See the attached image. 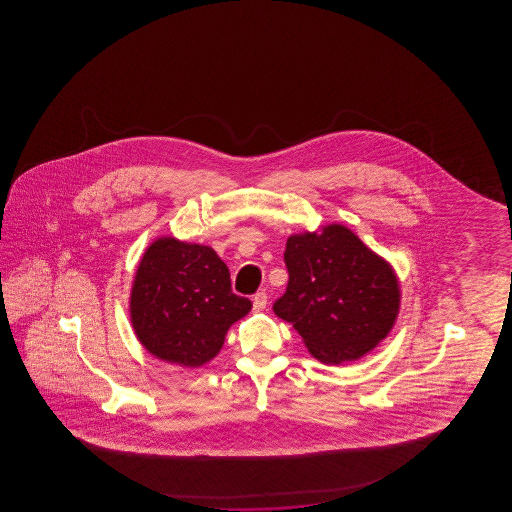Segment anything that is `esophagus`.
Instances as JSON below:
<instances>
[{"instance_id":"obj_1","label":"esophagus","mask_w":512,"mask_h":512,"mask_svg":"<svg viewBox=\"0 0 512 512\" xmlns=\"http://www.w3.org/2000/svg\"><path fill=\"white\" fill-rule=\"evenodd\" d=\"M265 305H267V294L256 293L252 296V309H254L256 313L263 311V309H265Z\"/></svg>"}]
</instances>
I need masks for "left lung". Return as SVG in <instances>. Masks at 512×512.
Listing matches in <instances>:
<instances>
[{
  "label": "left lung",
  "instance_id": "1",
  "mask_svg": "<svg viewBox=\"0 0 512 512\" xmlns=\"http://www.w3.org/2000/svg\"><path fill=\"white\" fill-rule=\"evenodd\" d=\"M287 291L272 309L324 364L359 360L388 337L401 289L392 265L344 225L289 236Z\"/></svg>",
  "mask_w": 512,
  "mask_h": 512
}]
</instances>
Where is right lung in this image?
Wrapping results in <instances>:
<instances>
[{
	"label": "right lung",
	"mask_w": 512,
	"mask_h": 512,
	"mask_svg": "<svg viewBox=\"0 0 512 512\" xmlns=\"http://www.w3.org/2000/svg\"><path fill=\"white\" fill-rule=\"evenodd\" d=\"M252 309L232 293L229 267L207 245L164 236L142 256L130 296L131 326L157 359L199 368Z\"/></svg>",
	"instance_id": "obj_1"
}]
</instances>
